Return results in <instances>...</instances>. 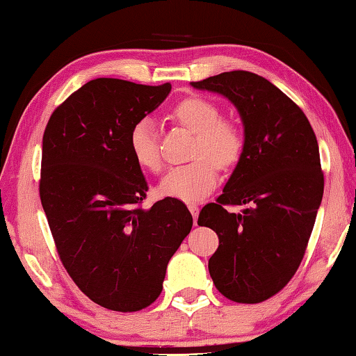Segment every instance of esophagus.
<instances>
[{
  "instance_id": "34e87169",
  "label": "esophagus",
  "mask_w": 356,
  "mask_h": 356,
  "mask_svg": "<svg viewBox=\"0 0 356 356\" xmlns=\"http://www.w3.org/2000/svg\"><path fill=\"white\" fill-rule=\"evenodd\" d=\"M188 209H189V211H191V215H193V218H194V222H195V220H197V215H199V205L194 204V202H189V204H188Z\"/></svg>"
}]
</instances>
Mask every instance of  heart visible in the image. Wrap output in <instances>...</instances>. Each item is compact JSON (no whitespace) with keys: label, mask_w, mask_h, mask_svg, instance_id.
<instances>
[{"label":"heart","mask_w":356,"mask_h":356,"mask_svg":"<svg viewBox=\"0 0 356 356\" xmlns=\"http://www.w3.org/2000/svg\"><path fill=\"white\" fill-rule=\"evenodd\" d=\"M175 122L194 134L191 161L175 167L161 181L159 193L184 202H199L218 183L220 170L237 165L245 151V132L235 119L221 116L215 102L200 95H189L173 106ZM129 147L135 162L147 172L162 170V156L157 130L151 119L136 122L129 135Z\"/></svg>","instance_id":"b5f03b06"}]
</instances>
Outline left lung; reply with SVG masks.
<instances>
[{"instance_id":"8db88e82","label":"left lung","mask_w":356,"mask_h":356,"mask_svg":"<svg viewBox=\"0 0 356 356\" xmlns=\"http://www.w3.org/2000/svg\"><path fill=\"white\" fill-rule=\"evenodd\" d=\"M227 97L245 125V151L199 226L220 238L209 261L224 298L258 304L288 285L307 250L325 177L318 143L302 109L266 78L235 70L191 83ZM245 204L242 213L227 206Z\"/></svg>"}]
</instances>
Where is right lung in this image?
Here are the masks:
<instances>
[{
  "mask_svg": "<svg viewBox=\"0 0 356 356\" xmlns=\"http://www.w3.org/2000/svg\"><path fill=\"white\" fill-rule=\"evenodd\" d=\"M170 89L92 79L54 109L42 135L40 197L58 258L76 286L109 310L154 302L193 227L173 197L141 207L147 183L129 147L130 130Z\"/></svg>",
  "mask_w": 356,
  "mask_h": 356,
  "instance_id": "obj_1",
  "label": "right lung"
}]
</instances>
